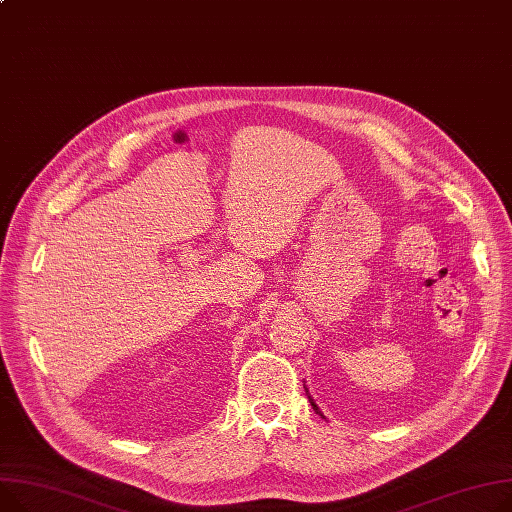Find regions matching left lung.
<instances>
[{
    "label": "left lung",
    "mask_w": 512,
    "mask_h": 512,
    "mask_svg": "<svg viewBox=\"0 0 512 512\" xmlns=\"http://www.w3.org/2000/svg\"><path fill=\"white\" fill-rule=\"evenodd\" d=\"M306 395H309V391H306ZM309 401H311V405H313V410H315V412H317L319 416H323V414H321V410H319V407H317V403L313 401V397H311V395H309ZM323 418H325V416H323Z\"/></svg>",
    "instance_id": "left-lung-1"
}]
</instances>
